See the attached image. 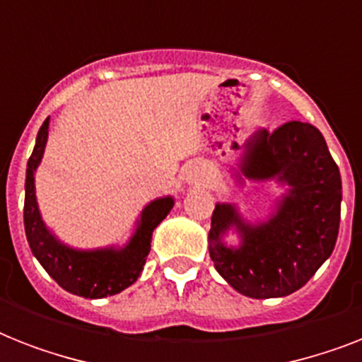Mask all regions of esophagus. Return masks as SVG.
I'll list each match as a JSON object with an SVG mask.
<instances>
[{"label":"esophagus","instance_id":"34e87169","mask_svg":"<svg viewBox=\"0 0 362 362\" xmlns=\"http://www.w3.org/2000/svg\"><path fill=\"white\" fill-rule=\"evenodd\" d=\"M182 180L192 186H204L209 180V170L201 163L187 165L186 169H182Z\"/></svg>","mask_w":362,"mask_h":362}]
</instances>
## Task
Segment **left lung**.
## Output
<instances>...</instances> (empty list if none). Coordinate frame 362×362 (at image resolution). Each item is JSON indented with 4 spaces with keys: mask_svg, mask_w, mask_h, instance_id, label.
Wrapping results in <instances>:
<instances>
[{
    "mask_svg": "<svg viewBox=\"0 0 362 362\" xmlns=\"http://www.w3.org/2000/svg\"><path fill=\"white\" fill-rule=\"evenodd\" d=\"M240 170L253 180L291 186L267 223H244L233 204H216L210 227V257L238 293L252 298L286 297L315 274L334 250L340 227L342 180L320 129L287 122L261 129L247 141ZM237 225L243 246L235 250L221 235Z\"/></svg>",
    "mask_w": 362,
    "mask_h": 362,
    "instance_id": "1",
    "label": "left lung"
}]
</instances>
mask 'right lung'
Instances as JSON below:
<instances>
[{
    "label": "right lung",
    "mask_w": 362,
    "mask_h": 362,
    "mask_svg": "<svg viewBox=\"0 0 362 362\" xmlns=\"http://www.w3.org/2000/svg\"><path fill=\"white\" fill-rule=\"evenodd\" d=\"M48 139V118L42 122L37 133L35 148L28 159L25 169V199H24V227L25 238L31 252L42 269L64 287L65 291L84 298H103L124 291L141 276L150 252L153 229L169 214L175 201L170 197L156 199L142 210L141 223L136 227L131 242L122 250H95L78 252L64 246L48 233L37 209L33 173L41 163L45 144Z\"/></svg>",
    "instance_id": "1"
}]
</instances>
